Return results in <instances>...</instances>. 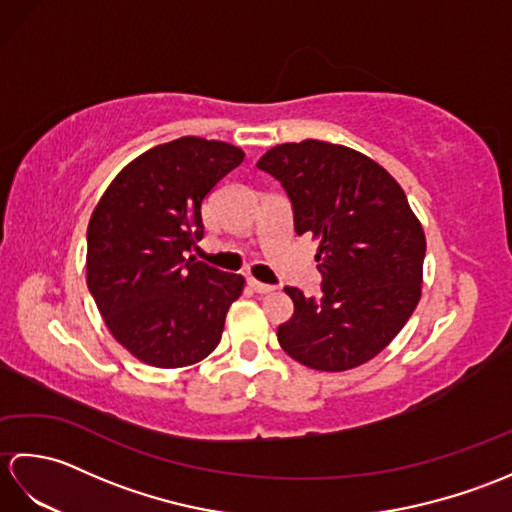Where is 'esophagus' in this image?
Segmentation results:
<instances>
[{
	"mask_svg": "<svg viewBox=\"0 0 512 512\" xmlns=\"http://www.w3.org/2000/svg\"><path fill=\"white\" fill-rule=\"evenodd\" d=\"M248 286L253 288L255 292H262V295H266V292H273V290H275V286H270V284H262V281H257V279H253V277L248 279Z\"/></svg>",
	"mask_w": 512,
	"mask_h": 512,
	"instance_id": "1",
	"label": "esophagus"
}]
</instances>
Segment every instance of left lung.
Instances as JSON below:
<instances>
[{
    "instance_id": "1",
    "label": "left lung",
    "mask_w": 512,
    "mask_h": 512,
    "mask_svg": "<svg viewBox=\"0 0 512 512\" xmlns=\"http://www.w3.org/2000/svg\"><path fill=\"white\" fill-rule=\"evenodd\" d=\"M257 169L284 187L295 233L321 239V297L284 288L295 312L279 325V345L319 372L367 363L420 301L427 242L405 191L372 158L323 140L277 145Z\"/></svg>"
}]
</instances>
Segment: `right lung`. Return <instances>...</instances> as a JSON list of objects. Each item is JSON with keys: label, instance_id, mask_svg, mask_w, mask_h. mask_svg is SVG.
<instances>
[{"label": "right lung", "instance_id": "add662e5", "mask_svg": "<svg viewBox=\"0 0 512 512\" xmlns=\"http://www.w3.org/2000/svg\"><path fill=\"white\" fill-rule=\"evenodd\" d=\"M244 151L182 136L118 173L88 226V288L107 328L138 361L187 367L222 339L244 277L187 257L204 237L202 202Z\"/></svg>", "mask_w": 512, "mask_h": 512}]
</instances>
